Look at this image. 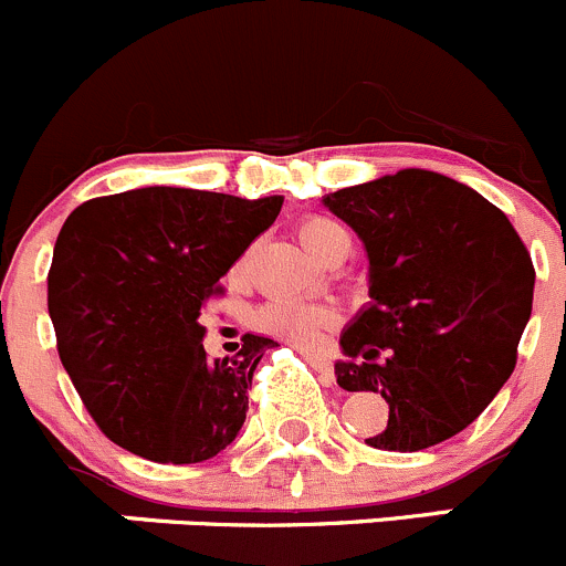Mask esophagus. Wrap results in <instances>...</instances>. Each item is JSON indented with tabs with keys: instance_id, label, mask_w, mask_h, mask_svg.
I'll return each instance as SVG.
<instances>
[{
	"instance_id": "1",
	"label": "esophagus",
	"mask_w": 566,
	"mask_h": 566,
	"mask_svg": "<svg viewBox=\"0 0 566 566\" xmlns=\"http://www.w3.org/2000/svg\"><path fill=\"white\" fill-rule=\"evenodd\" d=\"M301 354L310 359V365L315 367V370H321L323 376H326V381H334V367H332V361L326 359V356L317 354V350H310V348H301Z\"/></svg>"
}]
</instances>
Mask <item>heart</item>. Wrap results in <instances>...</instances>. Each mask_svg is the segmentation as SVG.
<instances>
[{
  "instance_id": "heart-1",
  "label": "heart",
  "mask_w": 566,
  "mask_h": 566,
  "mask_svg": "<svg viewBox=\"0 0 566 566\" xmlns=\"http://www.w3.org/2000/svg\"><path fill=\"white\" fill-rule=\"evenodd\" d=\"M298 240L312 256L323 260L334 249H348L350 234L343 223L326 216H306L298 223ZM337 315L326 304H301V301H268L265 306L251 315L256 332L271 334V337L287 339L301 348H315L334 326Z\"/></svg>"
}]
</instances>
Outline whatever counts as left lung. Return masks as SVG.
Returning a JSON list of instances; mask_svg holds the SVG:
<instances>
[{"label":"left lung","mask_w":566,"mask_h":566,"mask_svg":"<svg viewBox=\"0 0 566 566\" xmlns=\"http://www.w3.org/2000/svg\"><path fill=\"white\" fill-rule=\"evenodd\" d=\"M323 205L361 238L370 304L339 337L337 384L381 392L378 451L411 453L464 431L517 365L534 262L517 229L468 185L406 168Z\"/></svg>","instance_id":"1"}]
</instances>
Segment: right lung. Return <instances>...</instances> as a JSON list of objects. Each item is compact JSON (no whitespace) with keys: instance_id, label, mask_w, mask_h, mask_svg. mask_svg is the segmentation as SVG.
Wrapping results in <instances>:
<instances>
[{"instance_id":"1","label":"right lung","mask_w":566,"mask_h":566,"mask_svg":"<svg viewBox=\"0 0 566 566\" xmlns=\"http://www.w3.org/2000/svg\"><path fill=\"white\" fill-rule=\"evenodd\" d=\"M282 201L140 188L65 218L46 276L49 317L65 373L115 446L196 464L238 437L273 339L243 334L238 354L207 359L199 315Z\"/></svg>"}]
</instances>
